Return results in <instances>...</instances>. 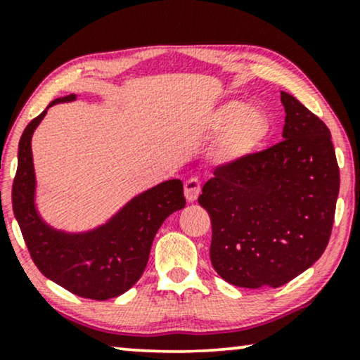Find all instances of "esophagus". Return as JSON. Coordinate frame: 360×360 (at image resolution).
I'll return each mask as SVG.
<instances>
[{"label":"esophagus","instance_id":"obj_1","mask_svg":"<svg viewBox=\"0 0 360 360\" xmlns=\"http://www.w3.org/2000/svg\"><path fill=\"white\" fill-rule=\"evenodd\" d=\"M201 191V184L198 179H188L185 181V198L186 201H195Z\"/></svg>","mask_w":360,"mask_h":360}]
</instances>
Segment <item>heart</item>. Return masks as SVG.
I'll return each instance as SVG.
<instances>
[{"instance_id":"b5f03b06","label":"heart","mask_w":360,"mask_h":360,"mask_svg":"<svg viewBox=\"0 0 360 360\" xmlns=\"http://www.w3.org/2000/svg\"><path fill=\"white\" fill-rule=\"evenodd\" d=\"M211 131L219 132L216 154L219 159L233 162L252 154L269 137L270 121L264 110L244 106L240 101H229L210 116Z\"/></svg>"}]
</instances>
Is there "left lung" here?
Segmentation results:
<instances>
[{
  "mask_svg": "<svg viewBox=\"0 0 360 360\" xmlns=\"http://www.w3.org/2000/svg\"><path fill=\"white\" fill-rule=\"evenodd\" d=\"M280 96L283 141L216 167L198 198L211 218V264L236 287H282L331 238L339 193L331 132L297 98Z\"/></svg>",
  "mask_w": 360,
  "mask_h": 360,
  "instance_id": "left-lung-1",
  "label": "left lung"
}]
</instances>
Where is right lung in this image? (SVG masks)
I'll list each match as a JSON object with an SVG mask.
<instances>
[{
    "label": "right lung",
    "mask_w": 360,
    "mask_h": 360,
    "mask_svg": "<svg viewBox=\"0 0 360 360\" xmlns=\"http://www.w3.org/2000/svg\"><path fill=\"white\" fill-rule=\"evenodd\" d=\"M75 95L57 98L73 101ZM47 110L29 122L18 150V170L13 181V211L24 243L37 269L47 278L78 297L108 300L127 292L144 272L150 245L162 223L185 206L184 184L167 180L132 198L106 224L82 234H68L47 226L34 206L31 139Z\"/></svg>",
    "instance_id": "1"
}]
</instances>
